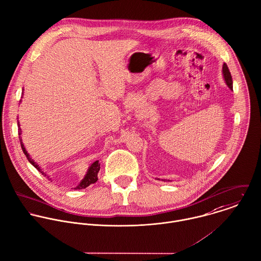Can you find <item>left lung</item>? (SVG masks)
I'll list each match as a JSON object with an SVG mask.
<instances>
[{
	"instance_id": "left-lung-1",
	"label": "left lung",
	"mask_w": 261,
	"mask_h": 261,
	"mask_svg": "<svg viewBox=\"0 0 261 261\" xmlns=\"http://www.w3.org/2000/svg\"><path fill=\"white\" fill-rule=\"evenodd\" d=\"M223 74H224V78H225L227 85L231 89H233V80H232V76H231V73H230V70H229L227 64H224V66H223Z\"/></svg>"
}]
</instances>
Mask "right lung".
I'll use <instances>...</instances> for the list:
<instances>
[{
    "label": "right lung",
    "instance_id": "add662e5",
    "mask_svg": "<svg viewBox=\"0 0 261 261\" xmlns=\"http://www.w3.org/2000/svg\"><path fill=\"white\" fill-rule=\"evenodd\" d=\"M22 94H23V93H22ZM20 101H21V100H20ZM17 122H18V121H17ZM18 134H19V135L21 134V129H20V126H19V122H18ZM19 139H20V143H21V148H22L24 154L26 155L27 160L29 161V163H30L32 166H34V167L37 169V171L40 172L43 176H46V175L40 170V168L29 158V154L27 153L26 149L24 148L23 143L21 142V137H19ZM99 169H100V164H98V161L94 162V163L89 167V169H88V171H87V174L85 175L84 179H83V180L78 184V186H76L74 189H76V190H81V189H84V188L88 187L90 184H94V183L97 181V179H98V178H97V174H98V172H99Z\"/></svg>",
    "mask_w": 261,
    "mask_h": 261
}]
</instances>
